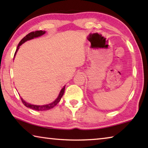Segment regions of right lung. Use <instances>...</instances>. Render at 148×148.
<instances>
[{
  "mask_svg": "<svg viewBox=\"0 0 148 148\" xmlns=\"http://www.w3.org/2000/svg\"><path fill=\"white\" fill-rule=\"evenodd\" d=\"M45 32H46V31H34V32H30V33H29L28 34H27L26 36H25L24 38L19 42L18 46H17L16 53H15V55H16L17 51L18 50L19 47L21 46L22 44H23L25 42H26L27 40H31V39L34 38H36V37H38L40 36H42V35H43L44 34H45ZM64 89H65V87H64L63 88L61 89V92H60L58 97H57V99L56 100V101L52 102V103H50L49 104L42 105V106H37V105H32V104H30L29 103H27V102H25L24 100L22 98H21V100L22 102H23V104L25 105V106L27 108H31V109L34 110H37V111H45V110H48L53 108L54 106H56V105L58 104V102L60 101V100H61V97H62V95H63V94H64Z\"/></svg>",
  "mask_w": 148,
  "mask_h": 148,
  "instance_id": "add662e5",
  "label": "right lung"
}]
</instances>
